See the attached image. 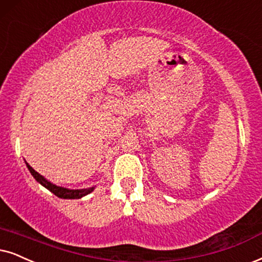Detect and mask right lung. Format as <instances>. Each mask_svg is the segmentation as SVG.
Masks as SVG:
<instances>
[{"mask_svg": "<svg viewBox=\"0 0 262 262\" xmlns=\"http://www.w3.org/2000/svg\"><path fill=\"white\" fill-rule=\"evenodd\" d=\"M26 167H28L30 173H31V175L35 178V180L37 181V183L41 184L43 187L47 188V190L51 191L52 193H54L55 196L59 198H64V200H78V198L87 196V194H89L91 192L94 191V188H95V186H92L88 188H77V190H72V188L58 186V185L53 184L49 180H47V179L43 177V175L38 174L37 171L34 169V168L30 167L29 163H26Z\"/></svg>", "mask_w": 262, "mask_h": 262, "instance_id": "obj_1", "label": "right lung"}]
</instances>
